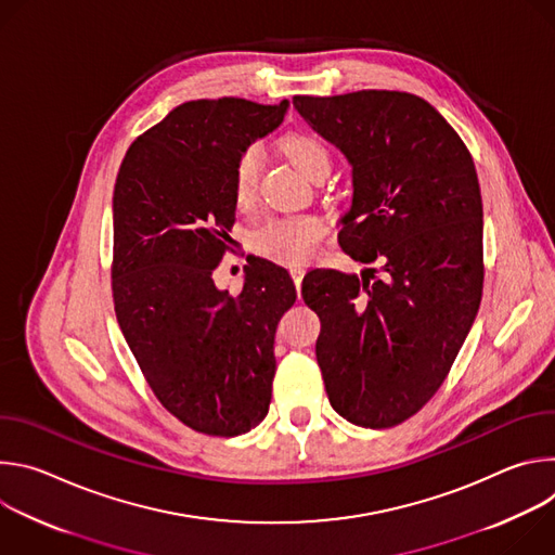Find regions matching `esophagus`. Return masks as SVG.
<instances>
[{
    "label": "esophagus",
    "mask_w": 555,
    "mask_h": 555,
    "mask_svg": "<svg viewBox=\"0 0 555 555\" xmlns=\"http://www.w3.org/2000/svg\"><path fill=\"white\" fill-rule=\"evenodd\" d=\"M289 274H292V279H294V285H296V287H300L302 276H305V270H302V268H298V266H294V268H289Z\"/></svg>",
    "instance_id": "34e87169"
}]
</instances>
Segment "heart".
Instances as JSON below:
<instances>
[{"label": "heart", "instance_id": "heart-1", "mask_svg": "<svg viewBox=\"0 0 555 555\" xmlns=\"http://www.w3.org/2000/svg\"><path fill=\"white\" fill-rule=\"evenodd\" d=\"M283 151L292 160V165L305 176L311 178L315 171L330 167L332 157L330 149L313 135L294 133L283 140ZM261 176V151L259 146H250L242 153L234 167V197L242 206H248L257 197ZM325 234L321 219L315 217H283L266 223L253 236V248L257 255L285 263L298 266L313 257Z\"/></svg>", "mask_w": 555, "mask_h": 555}]
</instances>
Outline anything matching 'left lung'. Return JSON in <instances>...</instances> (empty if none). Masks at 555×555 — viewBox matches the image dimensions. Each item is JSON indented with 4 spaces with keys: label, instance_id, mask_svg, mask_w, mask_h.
Wrapping results in <instances>:
<instances>
[{
    "label": "left lung",
    "instance_id": "8db88e82",
    "mask_svg": "<svg viewBox=\"0 0 555 555\" xmlns=\"http://www.w3.org/2000/svg\"><path fill=\"white\" fill-rule=\"evenodd\" d=\"M351 165L338 244L362 274L311 270L315 360L334 411L362 428L415 415L446 379L483 294V202L459 133L424 99L362 90L294 96Z\"/></svg>",
    "mask_w": 555,
    "mask_h": 555
}]
</instances>
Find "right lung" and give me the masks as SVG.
Segmentation results:
<instances>
[{"label": "right lung", "instance_id": "1", "mask_svg": "<svg viewBox=\"0 0 555 555\" xmlns=\"http://www.w3.org/2000/svg\"><path fill=\"white\" fill-rule=\"evenodd\" d=\"M289 101H189L127 151L114 186V309L155 398L189 428L259 426L276 373L274 334L294 305L289 272L253 257L240 294L219 289L234 223V167Z\"/></svg>", "mask_w": 555, "mask_h": 555}]
</instances>
